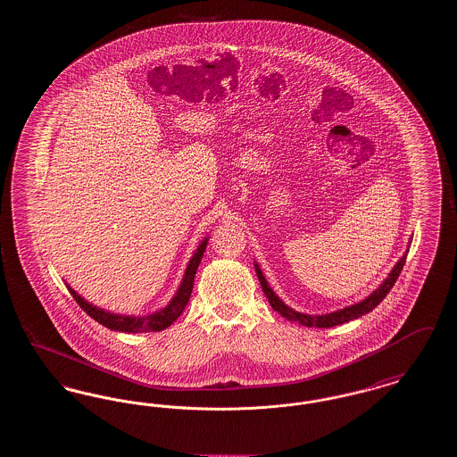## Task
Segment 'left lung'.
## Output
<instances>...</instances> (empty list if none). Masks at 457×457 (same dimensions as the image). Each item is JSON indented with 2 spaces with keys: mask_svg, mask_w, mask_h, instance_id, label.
<instances>
[{
  "mask_svg": "<svg viewBox=\"0 0 457 457\" xmlns=\"http://www.w3.org/2000/svg\"><path fill=\"white\" fill-rule=\"evenodd\" d=\"M406 255H408V252L401 257V261L394 265L389 278H387L384 283L380 284V286L370 295L369 298H365V300L360 302V303L351 304V306H346V308H343V310H337V312H332V313H326V315H306V313L295 312L293 308H289L287 304H284V302H281V298L270 289V286L267 284L261 269H259V263H255V272H257V278H259V281H261L262 291L265 293L269 303H270V306H272L276 312H279L287 320L296 322V324H300V326L327 328V327L341 326V324H346V322L353 320V319H358V317H361V315L371 312L377 304L380 303V302L387 296V293L391 291L394 283L397 281V278H399V274H401V270H403V267H404V263H406Z\"/></svg>",
  "mask_w": 457,
  "mask_h": 457,
  "instance_id": "8db88e82",
  "label": "left lung"
}]
</instances>
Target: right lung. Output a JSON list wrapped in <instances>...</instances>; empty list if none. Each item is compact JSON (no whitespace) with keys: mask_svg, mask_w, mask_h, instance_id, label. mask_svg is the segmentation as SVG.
I'll return each mask as SVG.
<instances>
[{"mask_svg":"<svg viewBox=\"0 0 457 457\" xmlns=\"http://www.w3.org/2000/svg\"><path fill=\"white\" fill-rule=\"evenodd\" d=\"M205 246H207V238L204 239V241L198 245L194 257L188 262L187 270H185V276H183V281L179 284V287H178L173 300L166 304L164 308L155 310V312L149 313V315L131 317V315L111 313V312H106V310H103V308H97V306H94V304L86 302V300H84L75 289H71L70 286H66V287H68L70 295L75 298V302L82 306L84 312H87L88 317H92L96 322L108 327L111 330L133 332V334H135V332H157V330H162V328L171 326L174 320L181 315V312L185 310L187 303H188L190 295H192V289H194V279H195L196 269H198V263H200L202 257H204Z\"/></svg>","mask_w":457,"mask_h":457,"instance_id":"right-lung-1","label":"right lung"}]
</instances>
